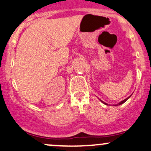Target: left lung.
<instances>
[{"mask_svg":"<svg viewBox=\"0 0 151 151\" xmlns=\"http://www.w3.org/2000/svg\"><path fill=\"white\" fill-rule=\"evenodd\" d=\"M129 97H130V96H129V97H128V98H127V99H124V100H123V101H122L121 102H119V104H116V105H115V106H118V105H120V104H122L124 103V102H125L126 101H127V100L128 99H129ZM101 102H103V103H104V104H106V103H104V101H101Z\"/></svg>","mask_w":151,"mask_h":151,"instance_id":"obj_1","label":"left lung"}]
</instances>
